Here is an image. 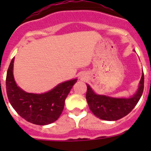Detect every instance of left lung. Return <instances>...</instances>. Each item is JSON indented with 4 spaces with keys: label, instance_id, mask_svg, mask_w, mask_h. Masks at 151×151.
Here are the masks:
<instances>
[{
    "label": "left lung",
    "instance_id": "left-lung-1",
    "mask_svg": "<svg viewBox=\"0 0 151 151\" xmlns=\"http://www.w3.org/2000/svg\"><path fill=\"white\" fill-rule=\"evenodd\" d=\"M144 73L140 81L138 90L130 98H113L104 95L96 94L87 85L86 100L91 112L98 118L107 121L120 119L128 115L134 109L141 98L144 91Z\"/></svg>",
    "mask_w": 151,
    "mask_h": 151
}]
</instances>
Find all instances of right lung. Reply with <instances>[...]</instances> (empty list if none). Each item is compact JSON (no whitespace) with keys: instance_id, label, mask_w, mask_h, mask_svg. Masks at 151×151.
I'll return each mask as SVG.
<instances>
[{"instance_id":"1","label":"right lung","mask_w":151,"mask_h":151,"mask_svg":"<svg viewBox=\"0 0 151 151\" xmlns=\"http://www.w3.org/2000/svg\"><path fill=\"white\" fill-rule=\"evenodd\" d=\"M13 58L6 78V94L10 104L19 115L31 123L45 125L55 122L61 115L65 100L77 79L63 82L45 94L24 91L14 81Z\"/></svg>"}]
</instances>
